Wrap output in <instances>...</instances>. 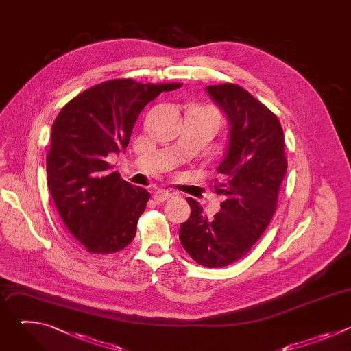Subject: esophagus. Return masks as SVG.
Masks as SVG:
<instances>
[{
	"label": "esophagus",
	"mask_w": 351,
	"mask_h": 351,
	"mask_svg": "<svg viewBox=\"0 0 351 351\" xmlns=\"http://www.w3.org/2000/svg\"><path fill=\"white\" fill-rule=\"evenodd\" d=\"M172 197V194L168 191V190H157L156 193H154V199L157 203H164V202H167L168 198H171Z\"/></svg>",
	"instance_id": "esophagus-1"
}]
</instances>
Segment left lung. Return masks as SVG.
Instances as JSON below:
<instances>
[{
	"instance_id": "left-lung-1",
	"label": "left lung",
	"mask_w": 351,
	"mask_h": 351,
	"mask_svg": "<svg viewBox=\"0 0 351 351\" xmlns=\"http://www.w3.org/2000/svg\"><path fill=\"white\" fill-rule=\"evenodd\" d=\"M207 94L228 119V144L214 184L223 197L219 213L207 218L187 197L190 218L180 223L179 240L199 265L222 268L243 258L265 232L276 210L285 179L283 130L279 119L243 87L207 86Z\"/></svg>"
}]
</instances>
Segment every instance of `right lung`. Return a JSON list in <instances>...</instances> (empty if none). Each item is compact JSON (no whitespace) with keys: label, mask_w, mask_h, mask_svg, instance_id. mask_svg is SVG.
Returning a JSON list of instances; mask_svg holds the SVG:
<instances>
[{"label":"right lung","mask_w":351,"mask_h":351,"mask_svg":"<svg viewBox=\"0 0 351 351\" xmlns=\"http://www.w3.org/2000/svg\"><path fill=\"white\" fill-rule=\"evenodd\" d=\"M178 87L108 80L76 95L56 118L47 156L48 190L65 226L88 253L121 252L136 236L149 193L111 172L107 160L125 152L144 107Z\"/></svg>","instance_id":"right-lung-1"}]
</instances>
